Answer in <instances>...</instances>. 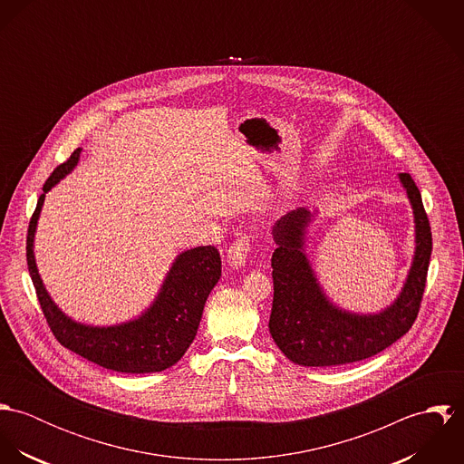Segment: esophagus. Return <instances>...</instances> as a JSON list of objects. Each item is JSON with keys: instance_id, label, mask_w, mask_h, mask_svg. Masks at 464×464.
<instances>
[{"instance_id": "34e87169", "label": "esophagus", "mask_w": 464, "mask_h": 464, "mask_svg": "<svg viewBox=\"0 0 464 464\" xmlns=\"http://www.w3.org/2000/svg\"><path fill=\"white\" fill-rule=\"evenodd\" d=\"M250 246H252V237L248 234L239 236L230 245V248L227 250V263H228V266L239 267V266L245 265L246 257H248V252H250Z\"/></svg>"}]
</instances>
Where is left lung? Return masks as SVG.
I'll return each instance as SVG.
<instances>
[{
    "label": "left lung",
    "mask_w": 464,
    "mask_h": 464,
    "mask_svg": "<svg viewBox=\"0 0 464 464\" xmlns=\"http://www.w3.org/2000/svg\"><path fill=\"white\" fill-rule=\"evenodd\" d=\"M400 180L414 210L416 254L397 302L381 314L343 313L325 298L302 248L309 210H293L273 227L276 248L271 256L269 334L293 362L337 366L364 361L392 346L416 322L427 284L432 232L414 180L409 173H400Z\"/></svg>",
    "instance_id": "1"
}]
</instances>
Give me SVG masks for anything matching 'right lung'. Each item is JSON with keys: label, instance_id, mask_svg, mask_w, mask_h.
I'll return each instance as SVG.
<instances>
[{"label": "right lung", "instance_id": "right-lung-1", "mask_svg": "<svg viewBox=\"0 0 464 464\" xmlns=\"http://www.w3.org/2000/svg\"><path fill=\"white\" fill-rule=\"evenodd\" d=\"M76 148L55 168L39 197L26 234V263L43 314L55 339L71 352L112 372L153 373L177 364L198 331L205 300L221 276L216 246H198L177 257L155 304L135 322L116 327H85L61 313L48 296L34 259V234L44 195L74 168Z\"/></svg>", "mask_w": 464, "mask_h": 464}]
</instances>
